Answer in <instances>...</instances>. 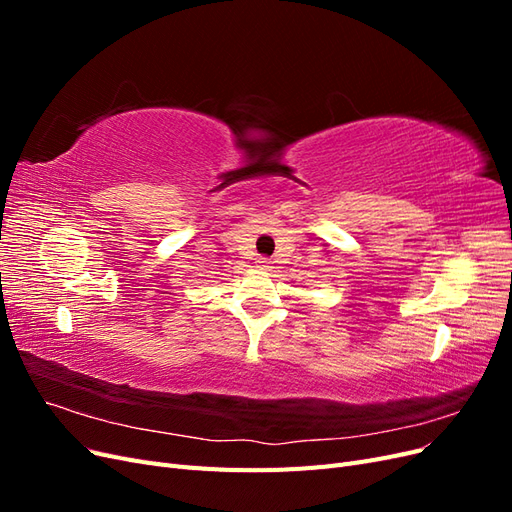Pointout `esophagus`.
Wrapping results in <instances>:
<instances>
[{"mask_svg": "<svg viewBox=\"0 0 512 512\" xmlns=\"http://www.w3.org/2000/svg\"><path fill=\"white\" fill-rule=\"evenodd\" d=\"M256 265H258V269H271V260L269 258H258Z\"/></svg>", "mask_w": 512, "mask_h": 512, "instance_id": "esophagus-1", "label": "esophagus"}]
</instances>
